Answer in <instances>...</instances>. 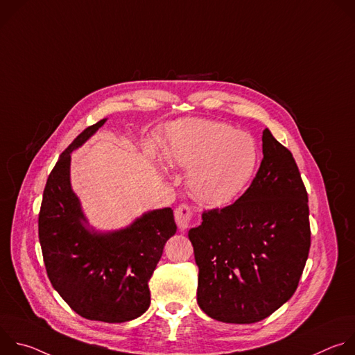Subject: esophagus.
I'll return each mask as SVG.
<instances>
[{
	"label": "esophagus",
	"mask_w": 355,
	"mask_h": 355,
	"mask_svg": "<svg viewBox=\"0 0 355 355\" xmlns=\"http://www.w3.org/2000/svg\"><path fill=\"white\" fill-rule=\"evenodd\" d=\"M175 223L180 230H187L192 220V209L188 205H180L174 212Z\"/></svg>",
	"instance_id": "1"
}]
</instances>
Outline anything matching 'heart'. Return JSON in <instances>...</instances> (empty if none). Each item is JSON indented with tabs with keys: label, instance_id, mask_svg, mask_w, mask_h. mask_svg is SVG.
<instances>
[{
	"label": "heart",
	"instance_id": "b5f03b06",
	"mask_svg": "<svg viewBox=\"0 0 355 355\" xmlns=\"http://www.w3.org/2000/svg\"><path fill=\"white\" fill-rule=\"evenodd\" d=\"M167 164L188 170L191 195L208 207L233 202L254 177L260 153L251 135L208 119H185L166 128Z\"/></svg>",
	"mask_w": 355,
	"mask_h": 355
}]
</instances>
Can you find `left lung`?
I'll return each mask as SVG.
<instances>
[{
    "mask_svg": "<svg viewBox=\"0 0 355 355\" xmlns=\"http://www.w3.org/2000/svg\"><path fill=\"white\" fill-rule=\"evenodd\" d=\"M263 162L234 204L202 214L188 232L196 300L209 318L260 322L295 293L311 248L308 192L291 151L268 129Z\"/></svg>",
    "mask_w": 355,
    "mask_h": 355,
    "instance_id": "1",
    "label": "left lung"
}]
</instances>
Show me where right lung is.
Returning a JSON list of instances; mask_svg holds the SVG:
<instances>
[{
    "mask_svg": "<svg viewBox=\"0 0 355 355\" xmlns=\"http://www.w3.org/2000/svg\"><path fill=\"white\" fill-rule=\"evenodd\" d=\"M107 119L83 130L50 173L39 212V241L47 277L67 305L88 320L123 323L150 306L148 279L175 234L171 208L148 211L125 229L88 227L71 189V153Z\"/></svg>",
    "mask_w": 355,
    "mask_h": 355,
    "instance_id": "obj_1",
    "label": "right lung"
}]
</instances>
